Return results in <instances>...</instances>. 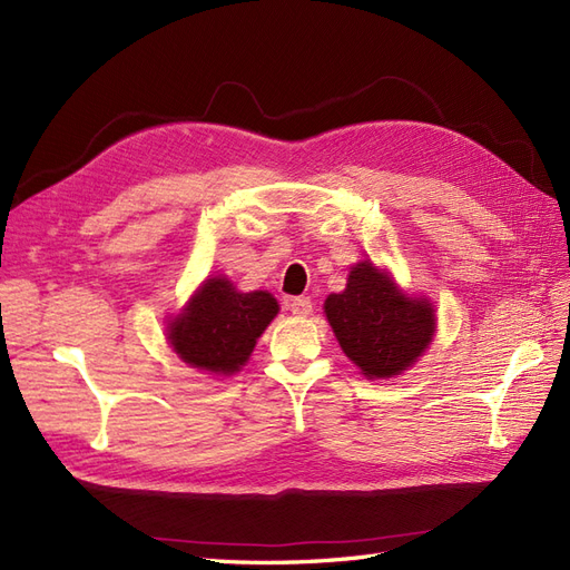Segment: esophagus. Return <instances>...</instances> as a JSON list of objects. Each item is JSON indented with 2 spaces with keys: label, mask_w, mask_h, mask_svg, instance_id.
<instances>
[{
  "label": "esophagus",
  "mask_w": 570,
  "mask_h": 570,
  "mask_svg": "<svg viewBox=\"0 0 570 570\" xmlns=\"http://www.w3.org/2000/svg\"><path fill=\"white\" fill-rule=\"evenodd\" d=\"M312 299H308V297H295V299H289L287 302V308H289V312L292 314H295V316H308V314H312Z\"/></svg>",
  "instance_id": "obj_1"
}]
</instances>
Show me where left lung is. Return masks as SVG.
<instances>
[{
  "label": "left lung",
  "instance_id": "obj_1",
  "mask_svg": "<svg viewBox=\"0 0 570 570\" xmlns=\"http://www.w3.org/2000/svg\"><path fill=\"white\" fill-rule=\"evenodd\" d=\"M323 308L342 352L368 381L394 377L413 366L435 335L433 304L404 295L373 262L352 266L347 287L327 295Z\"/></svg>",
  "mask_w": 570,
  "mask_h": 570
}]
</instances>
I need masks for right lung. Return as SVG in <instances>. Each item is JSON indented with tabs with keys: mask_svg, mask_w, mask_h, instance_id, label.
<instances>
[{
	"mask_svg": "<svg viewBox=\"0 0 570 570\" xmlns=\"http://www.w3.org/2000/svg\"><path fill=\"white\" fill-rule=\"evenodd\" d=\"M278 312L271 292H239L226 275H216L168 323V342L187 366L233 375L247 364L256 340Z\"/></svg>",
	"mask_w": 570,
	"mask_h": 570,
	"instance_id": "add662e5",
	"label": "right lung"
}]
</instances>
